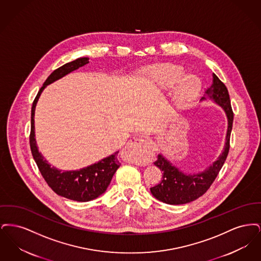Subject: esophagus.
Wrapping results in <instances>:
<instances>
[{"mask_svg":"<svg viewBox=\"0 0 261 261\" xmlns=\"http://www.w3.org/2000/svg\"><path fill=\"white\" fill-rule=\"evenodd\" d=\"M150 149H151V145L148 140L142 137H133L127 143L125 147V151L127 153H130L133 162L140 163L143 162L145 153Z\"/></svg>","mask_w":261,"mask_h":261,"instance_id":"obj_1","label":"esophagus"}]
</instances>
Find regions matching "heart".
Masks as SVG:
<instances>
[{"mask_svg":"<svg viewBox=\"0 0 261 261\" xmlns=\"http://www.w3.org/2000/svg\"><path fill=\"white\" fill-rule=\"evenodd\" d=\"M150 89L164 95L173 90L169 105L173 110H183L199 97L201 83L198 77L185 76L183 68L175 65H155L145 70Z\"/></svg>","mask_w":261,"mask_h":261,"instance_id":"heart-1","label":"heart"}]
</instances>
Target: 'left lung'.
<instances>
[{"label":"left lung","instance_id":"8db88e82","mask_svg":"<svg viewBox=\"0 0 261 261\" xmlns=\"http://www.w3.org/2000/svg\"><path fill=\"white\" fill-rule=\"evenodd\" d=\"M212 84L205 91L200 100L211 99L224 110L228 119V128L223 151L216 162L204 171L196 174H186L177 168L162 153L153 164L162 171L160 184L150 188V193L155 199L167 204H184L201 197L211 186L223 166L230 149V136L233 127L234 113L231 108L229 93L223 82L213 73Z\"/></svg>","mask_w":261,"mask_h":261}]
</instances>
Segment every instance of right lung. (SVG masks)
Here are the masks:
<instances>
[{
    "instance_id": "right-lung-1",
    "label": "right lung",
    "mask_w": 261,
    "mask_h": 261,
    "mask_svg": "<svg viewBox=\"0 0 261 261\" xmlns=\"http://www.w3.org/2000/svg\"><path fill=\"white\" fill-rule=\"evenodd\" d=\"M88 62L89 58H79L73 62L65 63L53 71L38 92L31 109V132L29 140L31 152L34 161L37 163L38 168L47 184L56 194L76 201H89L97 199L106 192L112 181V176L121 164L117 158L118 151L79 170L62 171L54 166L51 167L50 163H48L38 150L35 139L34 114L39 97L45 88L71 71L87 64Z\"/></svg>"
}]
</instances>
